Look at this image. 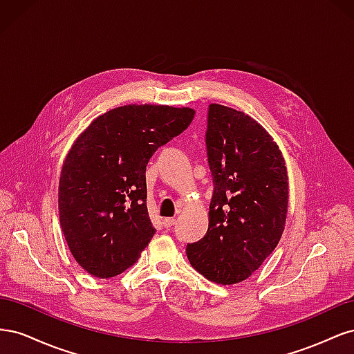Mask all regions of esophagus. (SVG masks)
I'll return each mask as SVG.
<instances>
[{
  "label": "esophagus",
  "instance_id": "34e87169",
  "mask_svg": "<svg viewBox=\"0 0 354 354\" xmlns=\"http://www.w3.org/2000/svg\"><path fill=\"white\" fill-rule=\"evenodd\" d=\"M162 224H164L165 229H169V227L174 226L176 220H174V218H164V220H162Z\"/></svg>",
  "mask_w": 354,
  "mask_h": 354
}]
</instances>
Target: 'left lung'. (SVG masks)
I'll list each match as a JSON object with an SVG mask.
<instances>
[{"label": "left lung", "instance_id": "left-lung-1", "mask_svg": "<svg viewBox=\"0 0 354 354\" xmlns=\"http://www.w3.org/2000/svg\"><path fill=\"white\" fill-rule=\"evenodd\" d=\"M205 145L214 185L209 223L186 254L208 281L232 285L259 269L282 236L286 167L259 122L221 104L208 106Z\"/></svg>", "mask_w": 354, "mask_h": 354}]
</instances>
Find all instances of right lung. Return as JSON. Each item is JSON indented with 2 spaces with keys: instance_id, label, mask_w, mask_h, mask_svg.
Segmentation results:
<instances>
[{
  "instance_id": "add662e5",
  "label": "right lung",
  "mask_w": 354,
  "mask_h": 354,
  "mask_svg": "<svg viewBox=\"0 0 354 354\" xmlns=\"http://www.w3.org/2000/svg\"><path fill=\"white\" fill-rule=\"evenodd\" d=\"M194 115L189 108L121 106L75 140L62 168L59 211L69 250L84 270L113 277L151 242L156 229L147 214L146 165Z\"/></svg>"
}]
</instances>
